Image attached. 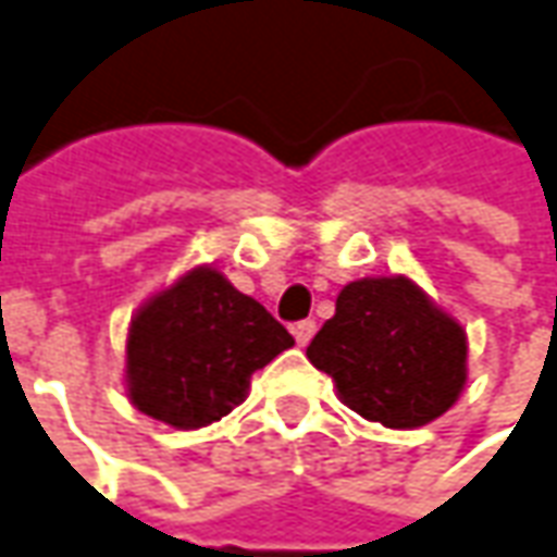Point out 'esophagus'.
<instances>
[{
  "instance_id": "esophagus-1",
  "label": "esophagus",
  "mask_w": 557,
  "mask_h": 557,
  "mask_svg": "<svg viewBox=\"0 0 557 557\" xmlns=\"http://www.w3.org/2000/svg\"><path fill=\"white\" fill-rule=\"evenodd\" d=\"M292 334H295V344L307 346L310 341H313V334H317V322H313V319L295 322V325H292Z\"/></svg>"
}]
</instances>
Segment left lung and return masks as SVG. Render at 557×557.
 <instances>
[{
  "label": "left lung",
  "instance_id": "1",
  "mask_svg": "<svg viewBox=\"0 0 557 557\" xmlns=\"http://www.w3.org/2000/svg\"><path fill=\"white\" fill-rule=\"evenodd\" d=\"M307 359L361 419L407 431L434 422L465 392L468 334L410 277H361L341 289Z\"/></svg>",
  "mask_w": 557,
  "mask_h": 557
}]
</instances>
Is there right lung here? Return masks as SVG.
<instances>
[{
  "mask_svg": "<svg viewBox=\"0 0 557 557\" xmlns=\"http://www.w3.org/2000/svg\"><path fill=\"white\" fill-rule=\"evenodd\" d=\"M292 334L223 271L196 265L150 295L126 334V395L177 431L220 422L247 398L250 376Z\"/></svg>",
  "mask_w": 557,
  "mask_h": 557,
  "instance_id": "1",
  "label": "right lung"
}]
</instances>
